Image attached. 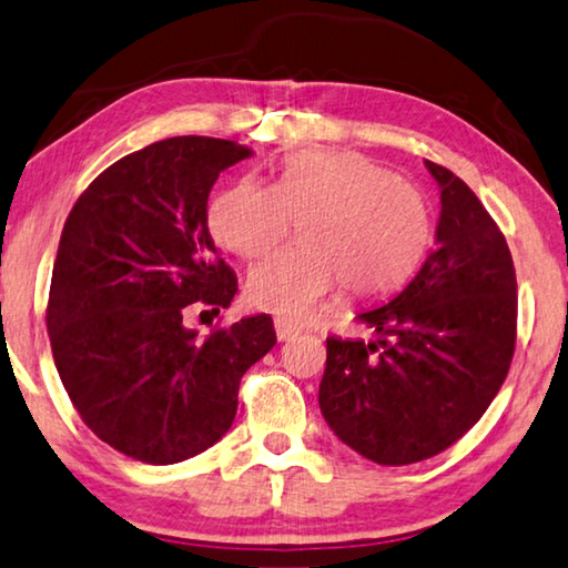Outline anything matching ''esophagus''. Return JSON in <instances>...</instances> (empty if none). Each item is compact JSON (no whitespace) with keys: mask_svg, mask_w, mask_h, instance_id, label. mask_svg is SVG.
<instances>
[{"mask_svg":"<svg viewBox=\"0 0 568 568\" xmlns=\"http://www.w3.org/2000/svg\"><path fill=\"white\" fill-rule=\"evenodd\" d=\"M274 329H276L278 342H290V339L296 337V334H300V327H294V324L284 322V320H276L274 322Z\"/></svg>","mask_w":568,"mask_h":568,"instance_id":"34e87169","label":"esophagus"}]
</instances>
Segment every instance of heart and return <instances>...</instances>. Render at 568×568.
I'll use <instances>...</instances> for the list:
<instances>
[{"label":"heart","instance_id":"b5f03b06","mask_svg":"<svg viewBox=\"0 0 568 568\" xmlns=\"http://www.w3.org/2000/svg\"><path fill=\"white\" fill-rule=\"evenodd\" d=\"M302 219L304 244L278 248L248 274L258 310L302 322L345 282L357 296L395 290L430 244L425 196L355 151H300L276 181L244 179L216 193L209 229L223 248L254 258Z\"/></svg>","mask_w":568,"mask_h":568}]
</instances>
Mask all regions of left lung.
I'll return each mask as SVG.
<instances>
[{
    "instance_id": "left-lung-1",
    "label": "left lung",
    "mask_w": 568,
    "mask_h": 568,
    "mask_svg": "<svg viewBox=\"0 0 568 568\" xmlns=\"http://www.w3.org/2000/svg\"><path fill=\"white\" fill-rule=\"evenodd\" d=\"M440 189L435 248L393 300L359 310L377 339H327L320 410L379 466H407L463 438L494 403L516 345V272L476 193L425 161Z\"/></svg>"
}]
</instances>
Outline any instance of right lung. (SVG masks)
I'll return each mask as SVG.
<instances>
[{
	"instance_id": "1",
	"label": "right lung",
	"mask_w": 568,
	"mask_h": 568,
	"mask_svg": "<svg viewBox=\"0 0 568 568\" xmlns=\"http://www.w3.org/2000/svg\"><path fill=\"white\" fill-rule=\"evenodd\" d=\"M254 151L183 135L120 158L64 221L48 332L74 410L102 443L171 466L234 423L244 372L276 345L268 314L201 339L189 306H229L236 274L209 234L219 173Z\"/></svg>"
}]
</instances>
